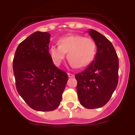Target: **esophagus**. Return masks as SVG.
<instances>
[{
	"mask_svg": "<svg viewBox=\"0 0 135 135\" xmlns=\"http://www.w3.org/2000/svg\"><path fill=\"white\" fill-rule=\"evenodd\" d=\"M68 76H69V78H73L74 77V75L73 74H71V73H68Z\"/></svg>",
	"mask_w": 135,
	"mask_h": 135,
	"instance_id": "esophagus-1",
	"label": "esophagus"
}]
</instances>
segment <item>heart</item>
<instances>
[{"label": "heart", "mask_w": 135, "mask_h": 135, "mask_svg": "<svg viewBox=\"0 0 135 135\" xmlns=\"http://www.w3.org/2000/svg\"><path fill=\"white\" fill-rule=\"evenodd\" d=\"M59 46H52L49 54L54 65L59 66L68 53V58L71 65L82 68L89 65L95 57L96 45L89 38L81 35H72L61 38Z\"/></svg>", "instance_id": "obj_1"}]
</instances>
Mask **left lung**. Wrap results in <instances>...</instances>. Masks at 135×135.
<instances>
[{
  "label": "left lung",
  "instance_id": "obj_1",
  "mask_svg": "<svg viewBox=\"0 0 135 135\" xmlns=\"http://www.w3.org/2000/svg\"><path fill=\"white\" fill-rule=\"evenodd\" d=\"M97 46L93 62L85 70L75 74L78 97L83 107L88 109L105 105L118 82L119 61L116 51L104 35L93 29L88 31Z\"/></svg>",
  "mask_w": 135,
  "mask_h": 135
}]
</instances>
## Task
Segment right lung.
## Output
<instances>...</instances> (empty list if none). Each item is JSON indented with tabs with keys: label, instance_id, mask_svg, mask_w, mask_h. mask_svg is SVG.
<instances>
[{
	"label": "right lung",
	"instance_id": "add662e5",
	"mask_svg": "<svg viewBox=\"0 0 135 135\" xmlns=\"http://www.w3.org/2000/svg\"><path fill=\"white\" fill-rule=\"evenodd\" d=\"M51 35L36 31L17 46L13 60L16 89L35 110L52 111L59 106L68 81L49 54Z\"/></svg>",
	"mask_w": 135,
	"mask_h": 135
}]
</instances>
